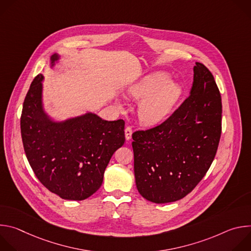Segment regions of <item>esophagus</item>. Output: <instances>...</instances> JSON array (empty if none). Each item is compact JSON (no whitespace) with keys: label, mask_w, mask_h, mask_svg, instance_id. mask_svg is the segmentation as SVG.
<instances>
[{"label":"esophagus","mask_w":251,"mask_h":251,"mask_svg":"<svg viewBox=\"0 0 251 251\" xmlns=\"http://www.w3.org/2000/svg\"><path fill=\"white\" fill-rule=\"evenodd\" d=\"M132 128L130 127V126H127L126 128H125V138H126V140H130L131 139V137H132Z\"/></svg>","instance_id":"obj_1"}]
</instances>
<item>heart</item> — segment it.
I'll return each instance as SVG.
<instances>
[{"instance_id":"1","label":"heart","mask_w":251,"mask_h":251,"mask_svg":"<svg viewBox=\"0 0 251 251\" xmlns=\"http://www.w3.org/2000/svg\"><path fill=\"white\" fill-rule=\"evenodd\" d=\"M129 95L138 101L139 117L148 125L165 120L171 113L181 95V87L170 81V76L157 73L143 78L129 89ZM120 107H122L120 105Z\"/></svg>"}]
</instances>
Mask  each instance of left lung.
<instances>
[{"label":"left lung","instance_id":"obj_1","mask_svg":"<svg viewBox=\"0 0 251 251\" xmlns=\"http://www.w3.org/2000/svg\"><path fill=\"white\" fill-rule=\"evenodd\" d=\"M222 97L210 71L194 66L190 95L163 123L132 134L138 192L156 203L185 198L216 157L222 134Z\"/></svg>","mask_w":251,"mask_h":251}]
</instances>
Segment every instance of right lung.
Here are the masks:
<instances>
[{"label": "right lung", "mask_w": 251, "mask_h": 251, "mask_svg": "<svg viewBox=\"0 0 251 251\" xmlns=\"http://www.w3.org/2000/svg\"><path fill=\"white\" fill-rule=\"evenodd\" d=\"M57 59L53 54L51 65ZM43 79V75L34 77L23 105L25 156L49 191L63 200H85L101 187L107 165L124 144L125 122L106 121L93 113L52 121L44 111Z\"/></svg>", "instance_id": "right-lung-1"}]
</instances>
